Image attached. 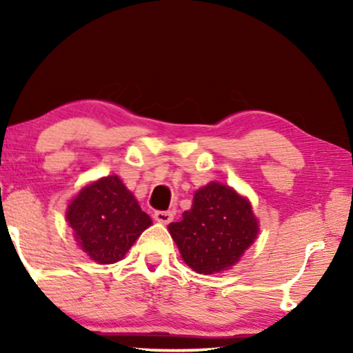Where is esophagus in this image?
Returning a JSON list of instances; mask_svg holds the SVG:
<instances>
[{
  "mask_svg": "<svg viewBox=\"0 0 353 353\" xmlns=\"http://www.w3.org/2000/svg\"><path fill=\"white\" fill-rule=\"evenodd\" d=\"M154 219H156V221H159V223H170V221L173 220V212L156 210L154 212Z\"/></svg>",
  "mask_w": 353,
  "mask_h": 353,
  "instance_id": "34e87169",
  "label": "esophagus"
}]
</instances>
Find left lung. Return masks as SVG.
Listing matches in <instances>:
<instances>
[{
    "label": "left lung",
    "mask_w": 353,
    "mask_h": 353,
    "mask_svg": "<svg viewBox=\"0 0 353 353\" xmlns=\"http://www.w3.org/2000/svg\"><path fill=\"white\" fill-rule=\"evenodd\" d=\"M181 257L197 273H219L238 262L257 238L249 201L230 186L210 183L194 194L191 210L168 225Z\"/></svg>",
    "instance_id": "1"
}]
</instances>
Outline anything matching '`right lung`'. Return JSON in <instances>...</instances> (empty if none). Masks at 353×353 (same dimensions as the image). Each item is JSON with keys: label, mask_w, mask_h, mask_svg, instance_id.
Wrapping results in <instances>:
<instances>
[{"label": "right lung", "mask_w": 353, "mask_h": 353, "mask_svg": "<svg viewBox=\"0 0 353 353\" xmlns=\"http://www.w3.org/2000/svg\"><path fill=\"white\" fill-rule=\"evenodd\" d=\"M67 221L80 248L98 263L122 260L152 223L115 175L83 188L67 209Z\"/></svg>", "instance_id": "right-lung-1"}]
</instances>
